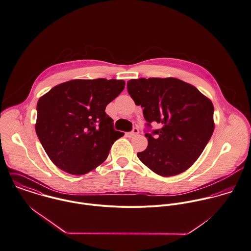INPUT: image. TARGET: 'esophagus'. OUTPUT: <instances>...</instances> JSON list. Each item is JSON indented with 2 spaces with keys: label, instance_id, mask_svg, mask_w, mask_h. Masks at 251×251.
<instances>
[{
  "label": "esophagus",
  "instance_id": "1",
  "mask_svg": "<svg viewBox=\"0 0 251 251\" xmlns=\"http://www.w3.org/2000/svg\"><path fill=\"white\" fill-rule=\"evenodd\" d=\"M138 134H139V129H138V128H134L133 131L130 132V133H127L126 136H127L128 138H134V137L137 136Z\"/></svg>",
  "mask_w": 251,
  "mask_h": 251
}]
</instances>
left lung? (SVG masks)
I'll list each match as a JSON object with an SVG mask.
<instances>
[{
	"label": "left lung",
	"mask_w": 251,
	"mask_h": 251,
	"mask_svg": "<svg viewBox=\"0 0 251 251\" xmlns=\"http://www.w3.org/2000/svg\"><path fill=\"white\" fill-rule=\"evenodd\" d=\"M127 89L135 103L144 107L148 124L161 126L153 132L155 137L146 134L149 145L138 153L139 159L161 176L185 172L200 157L213 133L211 100L176 77L131 79Z\"/></svg>",
	"instance_id": "left-lung-1"
}]
</instances>
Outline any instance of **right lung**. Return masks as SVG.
Here are the masks:
<instances>
[{
	"label": "right lung",
	"instance_id": "obj_1",
	"mask_svg": "<svg viewBox=\"0 0 251 251\" xmlns=\"http://www.w3.org/2000/svg\"><path fill=\"white\" fill-rule=\"evenodd\" d=\"M124 87L122 79H73L40 98L36 133L55 166L81 176L106 159L124 133L113 130V120L104 109Z\"/></svg>",
	"mask_w": 251,
	"mask_h": 251
}]
</instances>
